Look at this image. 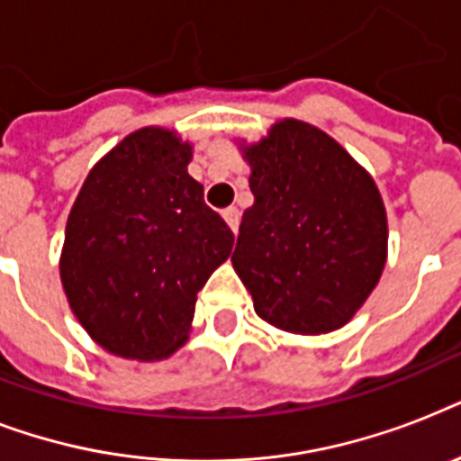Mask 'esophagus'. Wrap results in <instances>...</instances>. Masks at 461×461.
Masks as SVG:
<instances>
[{
  "label": "esophagus",
  "instance_id": "obj_1",
  "mask_svg": "<svg viewBox=\"0 0 461 461\" xmlns=\"http://www.w3.org/2000/svg\"><path fill=\"white\" fill-rule=\"evenodd\" d=\"M222 217L227 220V224L231 227V231L239 230V220H241V212H239V208H227L222 212Z\"/></svg>",
  "mask_w": 461,
  "mask_h": 461
}]
</instances>
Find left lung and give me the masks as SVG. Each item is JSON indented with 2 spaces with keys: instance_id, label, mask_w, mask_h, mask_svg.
I'll use <instances>...</instances> for the list:
<instances>
[{
  "instance_id": "1",
  "label": "left lung",
  "mask_w": 461,
  "mask_h": 461,
  "mask_svg": "<svg viewBox=\"0 0 461 461\" xmlns=\"http://www.w3.org/2000/svg\"><path fill=\"white\" fill-rule=\"evenodd\" d=\"M246 159L256 203L231 263L256 313L302 335L342 328L385 267L378 188L339 143L296 119L275 124Z\"/></svg>"
}]
</instances>
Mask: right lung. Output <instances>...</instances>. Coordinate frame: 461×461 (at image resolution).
I'll return each instance as SVG.
<instances>
[{
    "mask_svg": "<svg viewBox=\"0 0 461 461\" xmlns=\"http://www.w3.org/2000/svg\"><path fill=\"white\" fill-rule=\"evenodd\" d=\"M191 146L165 129L126 136L93 167L67 222L61 282L88 335L124 358L169 357L234 234L188 176Z\"/></svg>",
    "mask_w": 461,
    "mask_h": 461,
    "instance_id": "obj_1",
    "label": "right lung"
}]
</instances>
